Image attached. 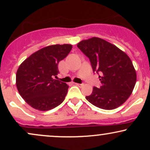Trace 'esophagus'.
Wrapping results in <instances>:
<instances>
[{
	"label": "esophagus",
	"mask_w": 150,
	"mask_h": 150,
	"mask_svg": "<svg viewBox=\"0 0 150 150\" xmlns=\"http://www.w3.org/2000/svg\"><path fill=\"white\" fill-rule=\"evenodd\" d=\"M75 85L78 86V87H81V86H82V84H79V83H75Z\"/></svg>",
	"instance_id": "34e87169"
}]
</instances>
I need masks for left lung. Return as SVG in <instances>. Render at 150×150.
Instances as JSON below:
<instances>
[{
	"instance_id": "8db88e82",
	"label": "left lung",
	"mask_w": 150,
	"mask_h": 150,
	"mask_svg": "<svg viewBox=\"0 0 150 150\" xmlns=\"http://www.w3.org/2000/svg\"><path fill=\"white\" fill-rule=\"evenodd\" d=\"M77 47L89 58L93 71L100 74L101 85L93 87L86 99L102 109L119 107L135 87L137 75L128 55L111 43L99 37L81 41Z\"/></svg>"
}]
</instances>
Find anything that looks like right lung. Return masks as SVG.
I'll return each mask as SVG.
<instances>
[{
    "label": "right lung",
    "mask_w": 150,
    "mask_h": 150,
    "mask_svg": "<svg viewBox=\"0 0 150 150\" xmlns=\"http://www.w3.org/2000/svg\"><path fill=\"white\" fill-rule=\"evenodd\" d=\"M71 44L46 46L32 53L19 66L16 86L19 94L39 111L54 108L64 101L68 86L56 79L58 64L71 51Z\"/></svg>",
    "instance_id": "1"
}]
</instances>
